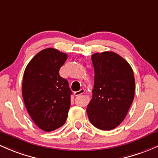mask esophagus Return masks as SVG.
Wrapping results in <instances>:
<instances>
[{
  "mask_svg": "<svg viewBox=\"0 0 158 158\" xmlns=\"http://www.w3.org/2000/svg\"><path fill=\"white\" fill-rule=\"evenodd\" d=\"M84 92H85V89H81L79 91H77V92H74V95H75V96L80 95V94H83Z\"/></svg>",
  "mask_w": 158,
  "mask_h": 158,
  "instance_id": "34e87169",
  "label": "esophagus"
}]
</instances>
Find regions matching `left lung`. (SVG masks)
Wrapping results in <instances>:
<instances>
[{
    "label": "left lung",
    "instance_id": "left-lung-1",
    "mask_svg": "<svg viewBox=\"0 0 158 158\" xmlns=\"http://www.w3.org/2000/svg\"><path fill=\"white\" fill-rule=\"evenodd\" d=\"M92 60L94 84L88 117L95 127L111 130L123 121L133 101V71L126 60L111 51L95 53Z\"/></svg>",
    "mask_w": 158,
    "mask_h": 158
}]
</instances>
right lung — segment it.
Wrapping results in <instances>:
<instances>
[{
  "mask_svg": "<svg viewBox=\"0 0 158 158\" xmlns=\"http://www.w3.org/2000/svg\"><path fill=\"white\" fill-rule=\"evenodd\" d=\"M67 54L54 48L38 53L28 64L23 75V98L35 123L45 132L65 123L72 94L69 83L59 74Z\"/></svg>",
  "mask_w": 158,
  "mask_h": 158,
  "instance_id": "1",
  "label": "right lung"
}]
</instances>
